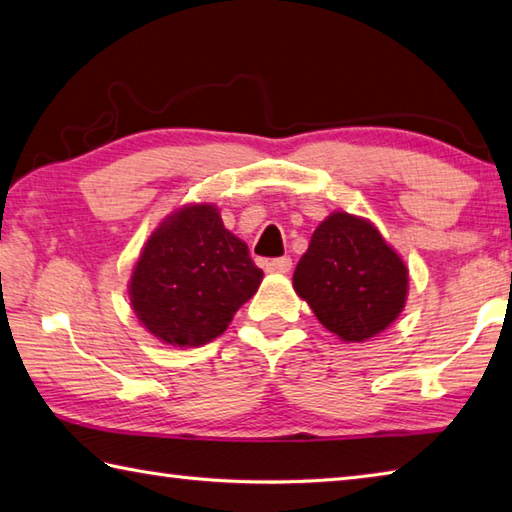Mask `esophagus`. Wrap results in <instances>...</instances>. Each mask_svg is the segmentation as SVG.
<instances>
[{"label": "esophagus", "mask_w": 512, "mask_h": 512, "mask_svg": "<svg viewBox=\"0 0 512 512\" xmlns=\"http://www.w3.org/2000/svg\"><path fill=\"white\" fill-rule=\"evenodd\" d=\"M291 257H275V259H268L266 262V271L268 273H288L291 271Z\"/></svg>", "instance_id": "obj_1"}]
</instances>
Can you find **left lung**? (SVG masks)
Wrapping results in <instances>:
<instances>
[{
    "instance_id": "8db88e82",
    "label": "left lung",
    "mask_w": 512,
    "mask_h": 512,
    "mask_svg": "<svg viewBox=\"0 0 512 512\" xmlns=\"http://www.w3.org/2000/svg\"><path fill=\"white\" fill-rule=\"evenodd\" d=\"M293 288L331 333L362 342L403 311L407 268L369 221L333 212L297 262Z\"/></svg>"
}]
</instances>
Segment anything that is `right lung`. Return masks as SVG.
<instances>
[{
  "label": "right lung",
  "mask_w": 512,
  "mask_h": 512,
  "mask_svg": "<svg viewBox=\"0 0 512 512\" xmlns=\"http://www.w3.org/2000/svg\"><path fill=\"white\" fill-rule=\"evenodd\" d=\"M262 268L221 224L215 206H188L147 239L129 282L136 318L174 347H201L226 331L255 295Z\"/></svg>",
  "instance_id": "obj_1"
}]
</instances>
